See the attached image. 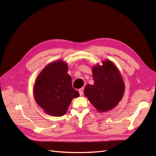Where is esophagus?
<instances>
[{
  "label": "esophagus",
  "mask_w": 156,
  "mask_h": 156,
  "mask_svg": "<svg viewBox=\"0 0 156 156\" xmlns=\"http://www.w3.org/2000/svg\"><path fill=\"white\" fill-rule=\"evenodd\" d=\"M79 92L80 96H83V94H84V88H80V89L79 90Z\"/></svg>",
  "instance_id": "obj_1"
}]
</instances>
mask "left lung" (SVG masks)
Instances as JSON below:
<instances>
[{
  "label": "left lung",
  "instance_id": "obj_1",
  "mask_svg": "<svg viewBox=\"0 0 156 156\" xmlns=\"http://www.w3.org/2000/svg\"><path fill=\"white\" fill-rule=\"evenodd\" d=\"M94 84H87L84 94L98 111L114 108L123 97L124 83L121 75L111 61H104L92 69Z\"/></svg>",
  "mask_w": 156,
  "mask_h": 156
}]
</instances>
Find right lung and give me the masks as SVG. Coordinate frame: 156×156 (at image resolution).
<instances>
[{
	"mask_svg": "<svg viewBox=\"0 0 156 156\" xmlns=\"http://www.w3.org/2000/svg\"><path fill=\"white\" fill-rule=\"evenodd\" d=\"M67 72L68 64L58 60L47 66L35 81V100L51 116L65 115L72 99L79 96L73 88L72 78Z\"/></svg>",
	"mask_w": 156,
	"mask_h": 156,
	"instance_id": "right-lung-1",
	"label": "right lung"
}]
</instances>
